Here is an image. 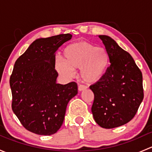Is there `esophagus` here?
Listing matches in <instances>:
<instances>
[{
	"mask_svg": "<svg viewBox=\"0 0 152 152\" xmlns=\"http://www.w3.org/2000/svg\"><path fill=\"white\" fill-rule=\"evenodd\" d=\"M87 88V86H85V85H81L79 86V91H83V90H86Z\"/></svg>",
	"mask_w": 152,
	"mask_h": 152,
	"instance_id": "obj_1",
	"label": "esophagus"
}]
</instances>
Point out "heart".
<instances>
[{"label": "heart", "instance_id": "1", "mask_svg": "<svg viewBox=\"0 0 152 152\" xmlns=\"http://www.w3.org/2000/svg\"><path fill=\"white\" fill-rule=\"evenodd\" d=\"M63 62H56V69L62 76L70 78L79 68L80 76L87 83H96L107 73L110 54L105 48L96 47L87 42L67 45L62 53Z\"/></svg>", "mask_w": 152, "mask_h": 152}]
</instances>
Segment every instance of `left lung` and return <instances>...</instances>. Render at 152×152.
Segmentation results:
<instances>
[{"mask_svg":"<svg viewBox=\"0 0 152 152\" xmlns=\"http://www.w3.org/2000/svg\"><path fill=\"white\" fill-rule=\"evenodd\" d=\"M110 54L104 77L91 85L94 93L92 113L102 128L113 129L129 122L143 99L142 76L128 52L107 35H99Z\"/></svg>","mask_w":152,"mask_h":152,"instance_id":"8db88e82","label":"left lung"}]
</instances>
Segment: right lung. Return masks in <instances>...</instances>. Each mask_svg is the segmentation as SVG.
<instances>
[{"label":"right lung","mask_w":152,"mask_h":152,"mask_svg":"<svg viewBox=\"0 0 152 152\" xmlns=\"http://www.w3.org/2000/svg\"><path fill=\"white\" fill-rule=\"evenodd\" d=\"M72 38L70 34L34 41L15 63L10 84L12 108L22 125L40 135L56 133L65 118L67 105L78 93L76 82H56L55 55Z\"/></svg>","instance_id":"add662e5"}]
</instances>
